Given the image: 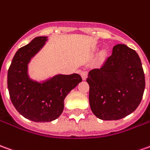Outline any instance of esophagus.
<instances>
[{"label": "esophagus", "mask_w": 150, "mask_h": 150, "mask_svg": "<svg viewBox=\"0 0 150 150\" xmlns=\"http://www.w3.org/2000/svg\"><path fill=\"white\" fill-rule=\"evenodd\" d=\"M81 76H82V79H83V80H86V78H87V71H82V73H81Z\"/></svg>", "instance_id": "34e87169"}]
</instances>
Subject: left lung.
I'll list each match as a JSON object with an SVG mask.
<instances>
[{"label": "left lung", "instance_id": "obj_1", "mask_svg": "<svg viewBox=\"0 0 150 150\" xmlns=\"http://www.w3.org/2000/svg\"><path fill=\"white\" fill-rule=\"evenodd\" d=\"M91 111L103 120L124 118L135 110L143 97L145 78L138 54L125 45L113 47L101 68L87 78Z\"/></svg>", "mask_w": 150, "mask_h": 150}]
</instances>
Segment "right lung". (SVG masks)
<instances>
[{
	"instance_id": "add662e5",
	"label": "right lung",
	"mask_w": 150,
	"mask_h": 150,
	"mask_svg": "<svg viewBox=\"0 0 150 150\" xmlns=\"http://www.w3.org/2000/svg\"><path fill=\"white\" fill-rule=\"evenodd\" d=\"M48 40L36 37L30 44L18 49L7 74L9 94L17 111L35 122L54 120L63 112L64 99L82 82L79 74H58L45 81H34L28 74V64Z\"/></svg>"
}]
</instances>
